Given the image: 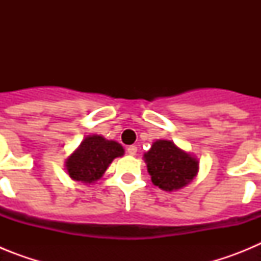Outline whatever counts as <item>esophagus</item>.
<instances>
[{
	"instance_id": "obj_1",
	"label": "esophagus",
	"mask_w": 261,
	"mask_h": 261,
	"mask_svg": "<svg viewBox=\"0 0 261 261\" xmlns=\"http://www.w3.org/2000/svg\"><path fill=\"white\" fill-rule=\"evenodd\" d=\"M126 151H128L129 155H136V153H137V146H135V145H130V146L126 149Z\"/></svg>"
}]
</instances>
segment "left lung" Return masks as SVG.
I'll return each instance as SVG.
<instances>
[{
  "label": "left lung",
  "mask_w": 261,
  "mask_h": 261,
  "mask_svg": "<svg viewBox=\"0 0 261 261\" xmlns=\"http://www.w3.org/2000/svg\"><path fill=\"white\" fill-rule=\"evenodd\" d=\"M144 156L151 181L163 191L179 190L190 183L199 170L197 161L171 141H155Z\"/></svg>",
  "instance_id": "8db88e82"
}]
</instances>
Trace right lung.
I'll list each match as a JSON object with an SVG mask.
<instances>
[{"instance_id":"obj_1","label":"right lung","mask_w":261,"mask_h":261,"mask_svg":"<svg viewBox=\"0 0 261 261\" xmlns=\"http://www.w3.org/2000/svg\"><path fill=\"white\" fill-rule=\"evenodd\" d=\"M124 149L115 141H108L102 136L86 137L66 162L69 176L82 183H93L102 177L110 163L121 156Z\"/></svg>"}]
</instances>
